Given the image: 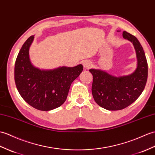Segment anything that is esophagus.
<instances>
[{
  "label": "esophagus",
  "mask_w": 155,
  "mask_h": 155,
  "mask_svg": "<svg viewBox=\"0 0 155 155\" xmlns=\"http://www.w3.org/2000/svg\"><path fill=\"white\" fill-rule=\"evenodd\" d=\"M84 67L85 69H90L92 67V63L91 62H89V61H85L84 63Z\"/></svg>",
  "instance_id": "1"
}]
</instances>
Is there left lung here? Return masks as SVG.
<instances>
[{"label":"left lung","instance_id":"obj_1","mask_svg":"<svg viewBox=\"0 0 155 155\" xmlns=\"http://www.w3.org/2000/svg\"><path fill=\"white\" fill-rule=\"evenodd\" d=\"M123 37L133 43L136 51L137 68L134 73L116 77L103 71L89 70L93 76V98L97 104L107 110H123L134 103L143 92L148 77V64L141 44L125 31Z\"/></svg>","mask_w":155,"mask_h":155}]
</instances>
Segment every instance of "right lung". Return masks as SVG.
Segmentation results:
<instances>
[{
    "mask_svg": "<svg viewBox=\"0 0 155 155\" xmlns=\"http://www.w3.org/2000/svg\"><path fill=\"white\" fill-rule=\"evenodd\" d=\"M34 38V35L29 38L20 50L14 67V81L21 98L28 104L39 110L49 111L65 102L71 84L83 67L78 64L48 71L34 67L29 58V48Z\"/></svg>",
    "mask_w": 155,
    "mask_h": 155,
    "instance_id": "obj_1",
    "label": "right lung"
}]
</instances>
